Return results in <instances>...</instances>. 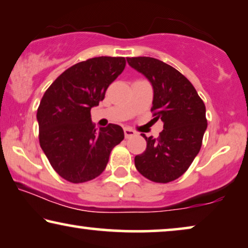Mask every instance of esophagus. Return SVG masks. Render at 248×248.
<instances>
[{
  "mask_svg": "<svg viewBox=\"0 0 248 248\" xmlns=\"http://www.w3.org/2000/svg\"><path fill=\"white\" fill-rule=\"evenodd\" d=\"M124 137L125 138H130V137H134L136 135V132L132 130L130 128H124Z\"/></svg>",
  "mask_w": 248,
  "mask_h": 248,
  "instance_id": "esophagus-1",
  "label": "esophagus"
}]
</instances>
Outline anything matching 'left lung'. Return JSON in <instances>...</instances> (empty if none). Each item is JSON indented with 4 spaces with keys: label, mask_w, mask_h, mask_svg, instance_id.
Instances as JSON below:
<instances>
[{
    "label": "left lung",
    "mask_w": 248,
    "mask_h": 248,
    "mask_svg": "<svg viewBox=\"0 0 248 248\" xmlns=\"http://www.w3.org/2000/svg\"><path fill=\"white\" fill-rule=\"evenodd\" d=\"M127 62L151 82L154 119L164 124L157 139L141 134L147 147L136 156L135 166L153 182H172L186 173L200 152L207 129L205 106L189 79L172 66L152 57Z\"/></svg>",
    "instance_id": "left-lung-1"
}]
</instances>
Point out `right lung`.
<instances>
[{
	"label": "right lung",
	"instance_id": "obj_1",
	"mask_svg": "<svg viewBox=\"0 0 248 248\" xmlns=\"http://www.w3.org/2000/svg\"><path fill=\"white\" fill-rule=\"evenodd\" d=\"M125 66L124 57H94L66 69L45 92L37 111L39 142L62 179L83 183L106 170L110 153L124 138L123 128H95L91 109L104 99Z\"/></svg>",
	"mask_w": 248,
	"mask_h": 248
}]
</instances>
